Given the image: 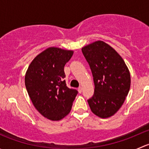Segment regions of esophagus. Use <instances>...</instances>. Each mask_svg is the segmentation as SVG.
Returning a JSON list of instances; mask_svg holds the SVG:
<instances>
[{
    "label": "esophagus",
    "instance_id": "obj_1",
    "mask_svg": "<svg viewBox=\"0 0 149 149\" xmlns=\"http://www.w3.org/2000/svg\"><path fill=\"white\" fill-rule=\"evenodd\" d=\"M78 91H79V93H81V91H82V87H81V86L79 87V88H78Z\"/></svg>",
    "mask_w": 149,
    "mask_h": 149
}]
</instances>
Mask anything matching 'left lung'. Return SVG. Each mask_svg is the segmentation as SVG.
<instances>
[{"mask_svg":"<svg viewBox=\"0 0 149 149\" xmlns=\"http://www.w3.org/2000/svg\"><path fill=\"white\" fill-rule=\"evenodd\" d=\"M92 73L94 94L88 100L94 114L107 118L116 113L130 87V75L120 55L107 43L97 41L81 49Z\"/></svg>","mask_w":149,"mask_h":149,"instance_id":"obj_1","label":"left lung"}]
</instances>
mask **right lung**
Listing matches in <instances>:
<instances>
[{
  "instance_id": "right-lung-1",
  "label": "right lung",
  "mask_w": 149,
  "mask_h": 149,
  "mask_svg": "<svg viewBox=\"0 0 149 149\" xmlns=\"http://www.w3.org/2000/svg\"><path fill=\"white\" fill-rule=\"evenodd\" d=\"M72 50L49 47L32 61L25 76V86L34 107L51 120H60L70 112L78 91L66 86L64 66Z\"/></svg>"
}]
</instances>
